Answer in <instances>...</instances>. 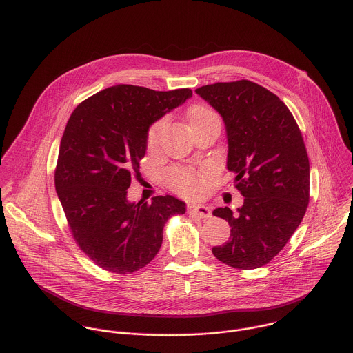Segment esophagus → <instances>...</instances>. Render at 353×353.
I'll use <instances>...</instances> for the list:
<instances>
[{
	"instance_id": "1",
	"label": "esophagus",
	"mask_w": 353,
	"mask_h": 353,
	"mask_svg": "<svg viewBox=\"0 0 353 353\" xmlns=\"http://www.w3.org/2000/svg\"><path fill=\"white\" fill-rule=\"evenodd\" d=\"M188 214L190 216H196V217H201V219H210L212 217L210 209L205 205H191V206H188Z\"/></svg>"
}]
</instances>
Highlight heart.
<instances>
[{"mask_svg": "<svg viewBox=\"0 0 353 353\" xmlns=\"http://www.w3.org/2000/svg\"><path fill=\"white\" fill-rule=\"evenodd\" d=\"M212 118H219V117L212 108L203 104L192 105L188 111V122L192 129ZM163 128H165L163 118L157 119L148 128L147 148L150 152H155L159 148ZM212 174H213L212 168H203L196 170L185 166H173L166 172V181L169 187L177 194L187 198H196L205 192Z\"/></svg>", "mask_w": 353, "mask_h": 353, "instance_id": "heart-1", "label": "heart"}]
</instances>
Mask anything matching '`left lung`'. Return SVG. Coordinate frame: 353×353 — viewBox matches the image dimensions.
I'll return each mask as SVG.
<instances>
[{
    "mask_svg": "<svg viewBox=\"0 0 353 353\" xmlns=\"http://www.w3.org/2000/svg\"><path fill=\"white\" fill-rule=\"evenodd\" d=\"M195 92L224 119L227 168L245 196L238 213L228 206L213 212L228 221L231 236L212 252L232 268H260L285 248L310 203V159L301 130L288 105L256 82H216Z\"/></svg>",
    "mask_w": 353,
    "mask_h": 353,
    "instance_id": "left-lung-1",
    "label": "left lung"
}]
</instances>
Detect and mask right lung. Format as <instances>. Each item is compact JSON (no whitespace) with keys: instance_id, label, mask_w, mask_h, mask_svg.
<instances>
[{"instance_id":"1","label":"right lung","mask_w":353,"mask_h":353,"mask_svg":"<svg viewBox=\"0 0 353 353\" xmlns=\"http://www.w3.org/2000/svg\"><path fill=\"white\" fill-rule=\"evenodd\" d=\"M191 96L188 88L158 92L117 85L79 103L65 125L56 192L74 241L108 272L145 267L161 249L166 221L185 213V203L174 196L130 203L126 190L139 174L151 123Z\"/></svg>"}]
</instances>
